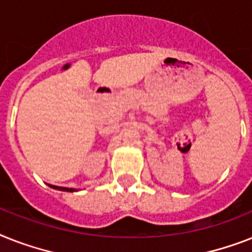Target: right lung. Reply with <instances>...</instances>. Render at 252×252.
Masks as SVG:
<instances>
[{
    "instance_id": "1",
    "label": "right lung",
    "mask_w": 252,
    "mask_h": 252,
    "mask_svg": "<svg viewBox=\"0 0 252 252\" xmlns=\"http://www.w3.org/2000/svg\"><path fill=\"white\" fill-rule=\"evenodd\" d=\"M53 189L57 190H62V191H76V189H72V188H62V186H54V185H49Z\"/></svg>"
}]
</instances>
